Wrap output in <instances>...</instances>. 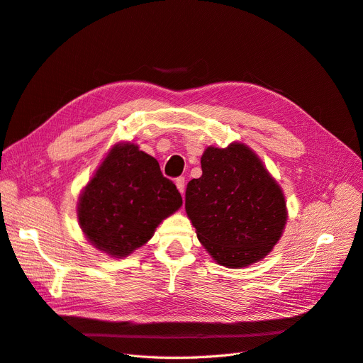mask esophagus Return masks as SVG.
Listing matches in <instances>:
<instances>
[{"label": "esophagus", "mask_w": 363, "mask_h": 363, "mask_svg": "<svg viewBox=\"0 0 363 363\" xmlns=\"http://www.w3.org/2000/svg\"><path fill=\"white\" fill-rule=\"evenodd\" d=\"M176 186H177V189L180 191V194H183L184 192V177L176 179Z\"/></svg>", "instance_id": "34e87169"}]
</instances>
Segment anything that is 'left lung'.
Segmentation results:
<instances>
[{"label":"left lung","mask_w":363,"mask_h":363,"mask_svg":"<svg viewBox=\"0 0 363 363\" xmlns=\"http://www.w3.org/2000/svg\"><path fill=\"white\" fill-rule=\"evenodd\" d=\"M202 176L186 187L184 208L214 262L245 268L262 260L283 235L287 207L283 189L255 150L234 141L208 146Z\"/></svg>","instance_id":"left-lung-1"}]
</instances>
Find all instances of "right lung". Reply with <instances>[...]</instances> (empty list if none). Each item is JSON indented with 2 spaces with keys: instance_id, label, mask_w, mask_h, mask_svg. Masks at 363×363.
I'll return each instance as SVG.
<instances>
[{
  "instance_id": "right-lung-1",
  "label": "right lung",
  "mask_w": 363,
  "mask_h": 363,
  "mask_svg": "<svg viewBox=\"0 0 363 363\" xmlns=\"http://www.w3.org/2000/svg\"><path fill=\"white\" fill-rule=\"evenodd\" d=\"M182 204L176 184L162 176L156 159L138 144L121 141L82 189L77 220L95 249L122 259L146 244Z\"/></svg>"
}]
</instances>
